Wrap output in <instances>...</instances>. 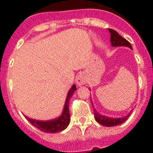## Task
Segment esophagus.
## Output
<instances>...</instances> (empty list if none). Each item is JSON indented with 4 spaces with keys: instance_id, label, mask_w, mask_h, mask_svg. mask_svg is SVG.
I'll return each mask as SVG.
<instances>
[{
    "instance_id": "esophagus-1",
    "label": "esophagus",
    "mask_w": 153,
    "mask_h": 153,
    "mask_svg": "<svg viewBox=\"0 0 153 153\" xmlns=\"http://www.w3.org/2000/svg\"><path fill=\"white\" fill-rule=\"evenodd\" d=\"M86 82V78L82 74H80L78 75L76 78V83L78 86H82V85H85Z\"/></svg>"
}]
</instances>
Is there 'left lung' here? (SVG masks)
Segmentation results:
<instances>
[{
  "label": "left lung",
  "mask_w": 153,
  "mask_h": 153,
  "mask_svg": "<svg viewBox=\"0 0 153 153\" xmlns=\"http://www.w3.org/2000/svg\"><path fill=\"white\" fill-rule=\"evenodd\" d=\"M109 32L110 33V42H111V45L113 47H120V46H124V47H128L130 49L132 48L130 43L126 40V39H124L123 37H121L117 32L114 29L109 28ZM91 103L93 105V102L91 101ZM94 118H95L96 121L98 122L99 124L102 125V126H108V127H112V126H116L118 125L124 123L125 121L128 119V117L130 115L131 112L128 115L123 117H118V118H112V117H109L104 116L98 113L95 109V108H94Z\"/></svg>",
  "instance_id": "obj_1"
}]
</instances>
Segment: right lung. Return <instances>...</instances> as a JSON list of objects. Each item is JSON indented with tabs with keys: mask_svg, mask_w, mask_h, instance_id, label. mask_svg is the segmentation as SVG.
Here are the masks:
<instances>
[{
	"mask_svg": "<svg viewBox=\"0 0 153 153\" xmlns=\"http://www.w3.org/2000/svg\"><path fill=\"white\" fill-rule=\"evenodd\" d=\"M75 91H76V86H75V84H74L67 93L62 114L57 118L48 120V121H39V120L29 118L27 116H25V117L35 127H36L39 130L43 131L44 133H55L62 132L68 126L70 121H71V115H70L69 112V102Z\"/></svg>",
	"mask_w": 153,
	"mask_h": 153,
	"instance_id": "obj_1",
	"label": "right lung"
}]
</instances>
